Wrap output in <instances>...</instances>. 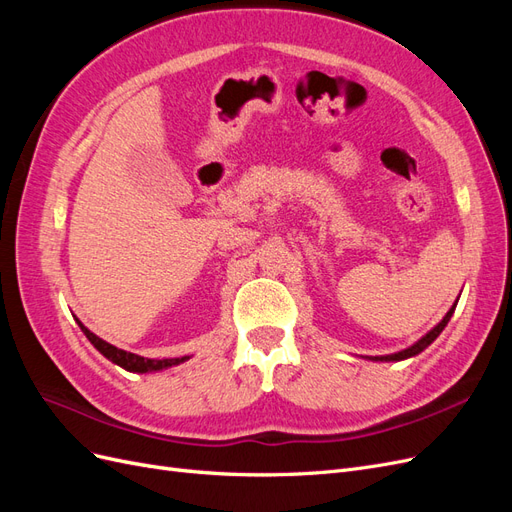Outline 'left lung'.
Segmentation results:
<instances>
[{
  "instance_id": "obj_1",
  "label": "left lung",
  "mask_w": 512,
  "mask_h": 512,
  "mask_svg": "<svg viewBox=\"0 0 512 512\" xmlns=\"http://www.w3.org/2000/svg\"><path fill=\"white\" fill-rule=\"evenodd\" d=\"M453 312H455V305L451 307V312H448L444 318H442V322L438 324V327L436 329H433V331H429L423 339H418V342L414 344V346H410L408 350H401V352H397V354H389V356H380V359L378 361H404V359H410V356H414V354H418V352H423L431 342H433V339H436L442 331H444V327H446V324H448V320H451V316H453Z\"/></svg>"
}]
</instances>
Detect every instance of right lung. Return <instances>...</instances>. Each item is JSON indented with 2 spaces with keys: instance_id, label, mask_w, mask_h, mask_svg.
<instances>
[{
  "instance_id": "right-lung-1",
  "label": "right lung",
  "mask_w": 512,
  "mask_h": 512,
  "mask_svg": "<svg viewBox=\"0 0 512 512\" xmlns=\"http://www.w3.org/2000/svg\"><path fill=\"white\" fill-rule=\"evenodd\" d=\"M81 329L87 335L89 342L94 344L106 356L108 361H113V363H117L119 367L128 369V371H138V374H145V371L164 369V367H170V365H179V363H183L185 359H188V356H181V359H179V356H177V359H145V356H138V354H132V352H126V350L106 344L104 339H100L98 335L91 333L87 327H83V324H81Z\"/></svg>"
}]
</instances>
